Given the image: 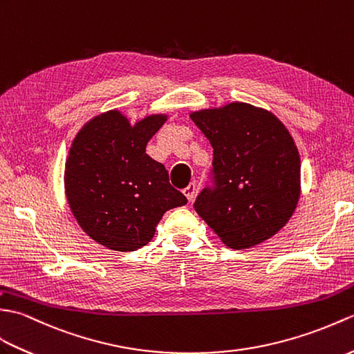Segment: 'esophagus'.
I'll return each mask as SVG.
<instances>
[{"mask_svg": "<svg viewBox=\"0 0 354 354\" xmlns=\"http://www.w3.org/2000/svg\"><path fill=\"white\" fill-rule=\"evenodd\" d=\"M197 185L195 183H189V186L186 187V189H183V194H185V197L187 198V201H192L194 198H195V194H197Z\"/></svg>", "mask_w": 354, "mask_h": 354, "instance_id": "obj_1", "label": "esophagus"}]
</instances>
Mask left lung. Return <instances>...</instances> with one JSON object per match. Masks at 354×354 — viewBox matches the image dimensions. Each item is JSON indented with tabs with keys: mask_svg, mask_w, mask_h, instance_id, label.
<instances>
[{
	"mask_svg": "<svg viewBox=\"0 0 354 354\" xmlns=\"http://www.w3.org/2000/svg\"><path fill=\"white\" fill-rule=\"evenodd\" d=\"M214 148V189L195 210L227 247H254L280 232L301 192L298 148L279 118L248 103L189 113Z\"/></svg>",
	"mask_w": 354,
	"mask_h": 354,
	"instance_id": "8db88e82",
	"label": "left lung"
}]
</instances>
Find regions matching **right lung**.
<instances>
[{"mask_svg": "<svg viewBox=\"0 0 354 354\" xmlns=\"http://www.w3.org/2000/svg\"><path fill=\"white\" fill-rule=\"evenodd\" d=\"M168 115L131 124L113 109L78 130L65 163V195L82 230L100 245L133 251L147 245L169 209L186 197L169 185L168 171L145 153Z\"/></svg>", "mask_w": 354, "mask_h": 354, "instance_id": "right-lung-1", "label": "right lung"}]
</instances>
